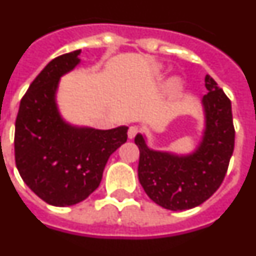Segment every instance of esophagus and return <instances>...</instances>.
<instances>
[{"instance_id":"34e87169","label":"esophagus","mask_w":256,"mask_h":256,"mask_svg":"<svg viewBox=\"0 0 256 256\" xmlns=\"http://www.w3.org/2000/svg\"><path fill=\"white\" fill-rule=\"evenodd\" d=\"M138 132H139L138 126H130V128H128V138H130V139L135 138V135L138 134Z\"/></svg>"}]
</instances>
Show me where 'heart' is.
Returning a JSON list of instances; mask_svg holds the SVG:
<instances>
[{
  "label": "heart",
  "mask_w": 256,
  "mask_h": 256,
  "mask_svg": "<svg viewBox=\"0 0 256 256\" xmlns=\"http://www.w3.org/2000/svg\"><path fill=\"white\" fill-rule=\"evenodd\" d=\"M181 87H182L181 80H180V79H177V78L172 79V80L169 82V84H168V90L170 92L180 91V90H181Z\"/></svg>",
  "instance_id": "1"
}]
</instances>
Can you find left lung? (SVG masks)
<instances>
[{"instance_id":"obj_1","label":"left lung","mask_w":256,"mask_h":256,"mask_svg":"<svg viewBox=\"0 0 256 256\" xmlns=\"http://www.w3.org/2000/svg\"><path fill=\"white\" fill-rule=\"evenodd\" d=\"M203 96L206 126L200 144L190 154L154 151L144 136H135L139 148L138 177L146 194L170 211L200 206L216 192L226 174L234 150L232 104L218 83L206 75Z\"/></svg>"}]
</instances>
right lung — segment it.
Returning a JSON list of instances; mask_svg holds the SVG:
<instances>
[{"instance_id":"add662e5","label":"right lung","mask_w":256,"mask_h":256,"mask_svg":"<svg viewBox=\"0 0 256 256\" xmlns=\"http://www.w3.org/2000/svg\"><path fill=\"white\" fill-rule=\"evenodd\" d=\"M74 50L52 60L20 100L15 121V164L24 184L57 207L76 204L98 188L109 156L128 140L126 126L78 128L56 104L60 78L80 60Z\"/></svg>"}]
</instances>
